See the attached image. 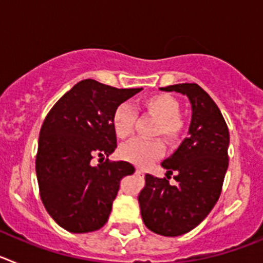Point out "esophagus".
<instances>
[{"label":"esophagus","instance_id":"esophagus-1","mask_svg":"<svg viewBox=\"0 0 263 263\" xmlns=\"http://www.w3.org/2000/svg\"><path fill=\"white\" fill-rule=\"evenodd\" d=\"M137 174H138V176H143L145 175V171L142 168H137Z\"/></svg>","mask_w":263,"mask_h":263}]
</instances>
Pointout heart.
I'll return each mask as SVG.
<instances>
[{
  "instance_id": "1",
  "label": "heart",
  "mask_w": 263,
  "mask_h": 263,
  "mask_svg": "<svg viewBox=\"0 0 263 263\" xmlns=\"http://www.w3.org/2000/svg\"><path fill=\"white\" fill-rule=\"evenodd\" d=\"M142 108L155 116L157 122L154 134H160L168 141L175 142L183 132V121L179 117L180 105L178 100L167 93H157L143 100ZM137 113L127 104H121L111 115V127L117 138L126 139L134 132ZM120 157L132 163L146 166L158 159L164 153V143L159 138H137L125 143L118 150Z\"/></svg>"
}]
</instances>
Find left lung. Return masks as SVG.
<instances>
[{"mask_svg":"<svg viewBox=\"0 0 263 263\" xmlns=\"http://www.w3.org/2000/svg\"><path fill=\"white\" fill-rule=\"evenodd\" d=\"M160 89L188 97L191 124L187 138L162 162L166 178L146 174L138 201L143 222L150 231L176 237L196 228L217 203L229 162V130L215 101L195 83ZM173 172L175 185L169 183Z\"/></svg>","mask_w":263,"mask_h":263,"instance_id":"8db88e82","label":"left lung"}]
</instances>
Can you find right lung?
I'll return each instance as SVG.
<instances>
[{"mask_svg":"<svg viewBox=\"0 0 263 263\" xmlns=\"http://www.w3.org/2000/svg\"><path fill=\"white\" fill-rule=\"evenodd\" d=\"M142 88L118 89L92 79L79 81L48 111L41 127L35 170L42 203L66 231L88 233L108 221L121 179L136 171L110 162L117 147L111 115ZM99 155L105 162L92 166Z\"/></svg>","mask_w":263,"mask_h":263,"instance_id":"1","label":"right lung"}]
</instances>
